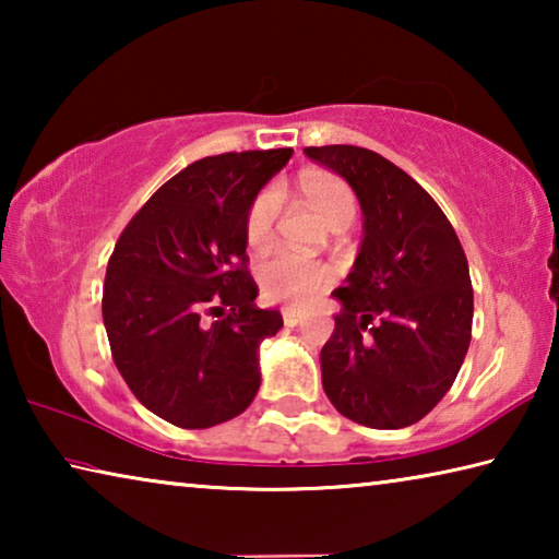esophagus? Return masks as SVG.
I'll return each mask as SVG.
<instances>
[{
	"label": "esophagus",
	"instance_id": "esophagus-1",
	"mask_svg": "<svg viewBox=\"0 0 559 559\" xmlns=\"http://www.w3.org/2000/svg\"><path fill=\"white\" fill-rule=\"evenodd\" d=\"M281 316H283V323H286L288 328L298 325L300 318H302V313H300V310H296V308H283Z\"/></svg>",
	"mask_w": 559,
	"mask_h": 559
}]
</instances>
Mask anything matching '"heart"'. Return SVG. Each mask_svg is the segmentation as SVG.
I'll list each match as a JSON object with an SVG mask.
<instances>
[{
	"instance_id": "heart-1",
	"label": "heart",
	"mask_w": 559,
	"mask_h": 559,
	"mask_svg": "<svg viewBox=\"0 0 559 559\" xmlns=\"http://www.w3.org/2000/svg\"><path fill=\"white\" fill-rule=\"evenodd\" d=\"M300 192L306 202L323 216L333 229H345L357 214V197L345 179L335 175L308 173L300 177ZM281 197L273 187L261 189L249 204L243 219V236L251 246L266 243L276 229ZM335 281V269L325 261L306 259L298 253L276 251L259 263L261 296L283 306H306L318 293H323Z\"/></svg>"
}]
</instances>
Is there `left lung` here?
I'll return each instance as SVG.
<instances>
[{"mask_svg": "<svg viewBox=\"0 0 559 559\" xmlns=\"http://www.w3.org/2000/svg\"><path fill=\"white\" fill-rule=\"evenodd\" d=\"M345 177L365 214V239L320 349L323 390L362 427L402 429L451 390L473 325L468 261L447 214L419 182L372 150L306 147Z\"/></svg>", "mask_w": 559, "mask_h": 559, "instance_id": "8db88e82", "label": "left lung"}]
</instances>
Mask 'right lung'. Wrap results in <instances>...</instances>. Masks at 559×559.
Returning a JSON list of instances; mask_svg holds the SVG:
<instances>
[{
    "label": "right lung",
    "mask_w": 559,
    "mask_h": 559,
    "mask_svg": "<svg viewBox=\"0 0 559 559\" xmlns=\"http://www.w3.org/2000/svg\"><path fill=\"white\" fill-rule=\"evenodd\" d=\"M290 155L197 159L140 206L110 253L103 323L112 362L135 400L179 429L229 421L259 392V345L283 318L253 302L243 219Z\"/></svg>",
    "instance_id": "right-lung-1"
}]
</instances>
